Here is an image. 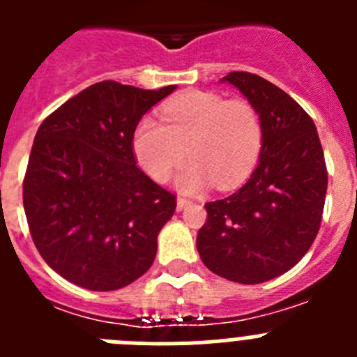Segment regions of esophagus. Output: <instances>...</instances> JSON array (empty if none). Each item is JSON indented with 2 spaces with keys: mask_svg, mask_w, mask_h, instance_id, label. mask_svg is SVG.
Here are the masks:
<instances>
[{
  "mask_svg": "<svg viewBox=\"0 0 357 357\" xmlns=\"http://www.w3.org/2000/svg\"><path fill=\"white\" fill-rule=\"evenodd\" d=\"M191 202L185 200V198H176V211H182L189 206Z\"/></svg>",
  "mask_w": 357,
  "mask_h": 357,
  "instance_id": "34e87169",
  "label": "esophagus"
}]
</instances>
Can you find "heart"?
<instances>
[{
  "mask_svg": "<svg viewBox=\"0 0 357 357\" xmlns=\"http://www.w3.org/2000/svg\"><path fill=\"white\" fill-rule=\"evenodd\" d=\"M160 116L162 121L141 118L132 137L135 159L153 181H168L185 151L191 162L175 181L182 193H198L214 182L220 189L234 188L259 160L263 127L247 100L191 91L169 100Z\"/></svg>",
  "mask_w": 357,
  "mask_h": 357,
  "instance_id": "obj_1",
  "label": "heart"
}]
</instances>
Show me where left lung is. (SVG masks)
<instances>
[{
	"mask_svg": "<svg viewBox=\"0 0 357 357\" xmlns=\"http://www.w3.org/2000/svg\"><path fill=\"white\" fill-rule=\"evenodd\" d=\"M222 82L255 107L263 146L250 178L230 197L206 204L197 248L216 275L259 284L288 272L313 245L326 204V159L313 119L289 94L245 71Z\"/></svg>",
	"mask_w": 357,
	"mask_h": 357,
	"instance_id": "obj_1",
	"label": "left lung"
}]
</instances>
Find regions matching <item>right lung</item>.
Returning a JSON list of instances; mask_svg holds the SVG:
<instances>
[{"instance_id": "add662e5", "label": "right lung", "mask_w": 357, "mask_h": 357, "mask_svg": "<svg viewBox=\"0 0 357 357\" xmlns=\"http://www.w3.org/2000/svg\"><path fill=\"white\" fill-rule=\"evenodd\" d=\"M175 89L98 82L37 130L24 213L43 259L73 284L125 288L155 259L157 236L176 202L135 166L132 137L141 118Z\"/></svg>"}]
</instances>
